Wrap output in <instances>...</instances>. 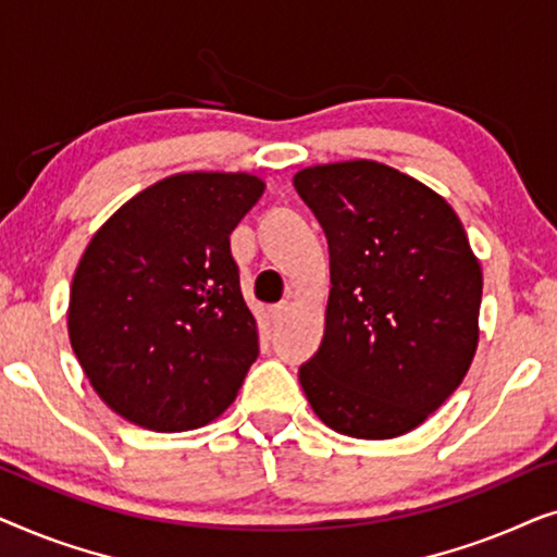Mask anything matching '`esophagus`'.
Segmentation results:
<instances>
[{
	"instance_id": "1",
	"label": "esophagus",
	"mask_w": 557,
	"mask_h": 557,
	"mask_svg": "<svg viewBox=\"0 0 557 557\" xmlns=\"http://www.w3.org/2000/svg\"><path fill=\"white\" fill-rule=\"evenodd\" d=\"M288 311H292V307H288L286 301L284 304H276V307H271V322L273 324H281L288 317Z\"/></svg>"
}]
</instances>
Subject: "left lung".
I'll return each instance as SVG.
<instances>
[{"instance_id": "left-lung-1", "label": "left lung", "mask_w": 557, "mask_h": 557, "mask_svg": "<svg viewBox=\"0 0 557 557\" xmlns=\"http://www.w3.org/2000/svg\"><path fill=\"white\" fill-rule=\"evenodd\" d=\"M330 240L319 352L299 380L319 421L352 438L413 431L467 377L479 345L482 265L459 215L372 159L294 174Z\"/></svg>"}]
</instances>
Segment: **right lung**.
<instances>
[{
	"mask_svg": "<svg viewBox=\"0 0 557 557\" xmlns=\"http://www.w3.org/2000/svg\"><path fill=\"white\" fill-rule=\"evenodd\" d=\"M250 172H180L126 200L83 250L67 334L113 413L157 433L208 425L258 357L231 233L263 195Z\"/></svg>",
	"mask_w": 557,
	"mask_h": 557,
	"instance_id": "right-lung-1",
	"label": "right lung"
}]
</instances>
